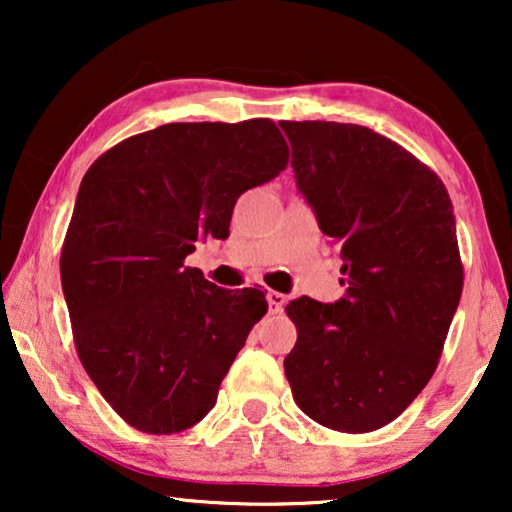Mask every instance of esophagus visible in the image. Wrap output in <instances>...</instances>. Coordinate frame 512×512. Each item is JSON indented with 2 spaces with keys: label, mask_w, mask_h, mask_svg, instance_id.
<instances>
[{
  "label": "esophagus",
  "mask_w": 512,
  "mask_h": 512,
  "mask_svg": "<svg viewBox=\"0 0 512 512\" xmlns=\"http://www.w3.org/2000/svg\"><path fill=\"white\" fill-rule=\"evenodd\" d=\"M284 305H286V296L284 293H279V291H268V307H270V314H279L284 310Z\"/></svg>",
  "instance_id": "1"
}]
</instances>
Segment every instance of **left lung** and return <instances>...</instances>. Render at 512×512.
<instances>
[{
    "label": "left lung",
    "mask_w": 512,
    "mask_h": 512,
    "mask_svg": "<svg viewBox=\"0 0 512 512\" xmlns=\"http://www.w3.org/2000/svg\"><path fill=\"white\" fill-rule=\"evenodd\" d=\"M298 191L340 251L345 298L286 305L284 373L298 408L342 433L382 429L436 373L464 289L452 200L438 174L370 128L282 121Z\"/></svg>",
    "instance_id": "obj_1"
}]
</instances>
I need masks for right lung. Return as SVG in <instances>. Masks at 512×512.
Here are the masks:
<instances>
[{
	"label": "right lung",
	"mask_w": 512,
	"mask_h": 512,
	"mask_svg": "<svg viewBox=\"0 0 512 512\" xmlns=\"http://www.w3.org/2000/svg\"><path fill=\"white\" fill-rule=\"evenodd\" d=\"M289 146L270 118L167 123L90 165L60 254L76 354L132 429L170 436L214 408L268 312L258 289H219L184 265L226 240L237 198L275 179Z\"/></svg>",
	"instance_id": "1"
}]
</instances>
